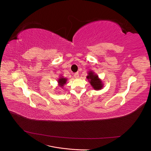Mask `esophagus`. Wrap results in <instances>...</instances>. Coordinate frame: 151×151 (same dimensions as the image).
Returning a JSON list of instances; mask_svg holds the SVG:
<instances>
[{
    "label": "esophagus",
    "instance_id": "1",
    "mask_svg": "<svg viewBox=\"0 0 151 151\" xmlns=\"http://www.w3.org/2000/svg\"><path fill=\"white\" fill-rule=\"evenodd\" d=\"M74 77H75V78H79V73L78 72H76V73H75L74 74Z\"/></svg>",
    "mask_w": 151,
    "mask_h": 151
}]
</instances>
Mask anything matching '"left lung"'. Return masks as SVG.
<instances>
[{
    "instance_id": "1",
    "label": "left lung",
    "mask_w": 151,
    "mask_h": 151,
    "mask_svg": "<svg viewBox=\"0 0 151 151\" xmlns=\"http://www.w3.org/2000/svg\"><path fill=\"white\" fill-rule=\"evenodd\" d=\"M89 83L95 90L98 91L101 89L103 88V84L101 79L99 78L98 76L92 70H89L88 72V76H86Z\"/></svg>"
}]
</instances>
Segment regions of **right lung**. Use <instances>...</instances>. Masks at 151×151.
<instances>
[{"instance_id":"right-lung-1","label":"right lung","mask_w":151,"mask_h":151,"mask_svg":"<svg viewBox=\"0 0 151 151\" xmlns=\"http://www.w3.org/2000/svg\"><path fill=\"white\" fill-rule=\"evenodd\" d=\"M67 79L66 78V77H63L61 75L60 77H59V78L57 80L58 87H60V88H63V86H64L67 83Z\"/></svg>"}]
</instances>
